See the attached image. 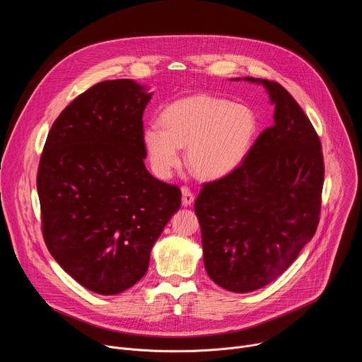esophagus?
Listing matches in <instances>:
<instances>
[{
  "mask_svg": "<svg viewBox=\"0 0 362 362\" xmlns=\"http://www.w3.org/2000/svg\"><path fill=\"white\" fill-rule=\"evenodd\" d=\"M193 202H194V194L190 192L189 187L183 186L182 187V204L183 206H192Z\"/></svg>",
  "mask_w": 362,
  "mask_h": 362,
  "instance_id": "obj_1",
  "label": "esophagus"
}]
</instances>
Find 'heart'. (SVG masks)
<instances>
[{
	"mask_svg": "<svg viewBox=\"0 0 362 362\" xmlns=\"http://www.w3.org/2000/svg\"><path fill=\"white\" fill-rule=\"evenodd\" d=\"M160 124H148L143 132L148 163L160 179L180 165V147H186L185 162L194 176L226 177L243 163L256 133V116L249 107L209 94L172 103Z\"/></svg>",
	"mask_w": 362,
	"mask_h": 362,
	"instance_id": "obj_1",
	"label": "heart"
}]
</instances>
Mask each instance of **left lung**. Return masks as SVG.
Here are the masks:
<instances>
[{"mask_svg": "<svg viewBox=\"0 0 362 362\" xmlns=\"http://www.w3.org/2000/svg\"><path fill=\"white\" fill-rule=\"evenodd\" d=\"M245 80L267 87L275 123L233 173L203 183L194 202L206 272L238 293L275 281L313 239L325 175L320 136L288 90L265 78Z\"/></svg>", "mask_w": 362, "mask_h": 362, "instance_id": "1", "label": "left lung"}]
</instances>
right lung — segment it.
Masks as SVG:
<instances>
[{
  "mask_svg": "<svg viewBox=\"0 0 362 362\" xmlns=\"http://www.w3.org/2000/svg\"><path fill=\"white\" fill-rule=\"evenodd\" d=\"M150 95L127 78L94 84L56 119L40 158L44 242L70 276L100 295L144 276L154 242L180 208V189L143 162Z\"/></svg>",
  "mask_w": 362,
  "mask_h": 362,
  "instance_id": "add662e5",
  "label": "right lung"
}]
</instances>
